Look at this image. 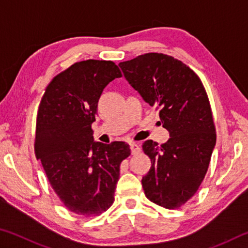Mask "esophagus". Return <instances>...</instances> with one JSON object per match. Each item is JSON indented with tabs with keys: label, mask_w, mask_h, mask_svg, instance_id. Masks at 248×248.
I'll list each match as a JSON object with an SVG mask.
<instances>
[{
	"label": "esophagus",
	"mask_w": 248,
	"mask_h": 248,
	"mask_svg": "<svg viewBox=\"0 0 248 248\" xmlns=\"http://www.w3.org/2000/svg\"><path fill=\"white\" fill-rule=\"evenodd\" d=\"M130 149H131L132 154H138V153H140V151H141L140 146L138 145L136 142H131V143H130Z\"/></svg>",
	"instance_id": "1"
}]
</instances>
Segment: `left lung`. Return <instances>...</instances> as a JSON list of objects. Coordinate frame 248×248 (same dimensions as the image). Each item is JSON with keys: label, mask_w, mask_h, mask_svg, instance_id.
<instances>
[{"label": "left lung", "mask_w": 248, "mask_h": 248, "mask_svg": "<svg viewBox=\"0 0 248 248\" xmlns=\"http://www.w3.org/2000/svg\"><path fill=\"white\" fill-rule=\"evenodd\" d=\"M120 69L150 106L159 109L170 139L142 144L152 166L142 178L146 198L178 209L194 196L207 174L217 133L204 86L182 61L163 53L141 54L120 62Z\"/></svg>", "instance_id": "obj_1"}]
</instances>
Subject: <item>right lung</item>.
<instances>
[{
	"label": "right lung",
	"mask_w": 248,
	"mask_h": 248,
	"mask_svg": "<svg viewBox=\"0 0 248 248\" xmlns=\"http://www.w3.org/2000/svg\"><path fill=\"white\" fill-rule=\"evenodd\" d=\"M121 77L112 61L77 62L52 78L39 104L36 157L64 207L84 217L114 202L120 164L131 154L125 142H94L92 130L104 89Z\"/></svg>",
	"instance_id": "obj_1"
}]
</instances>
